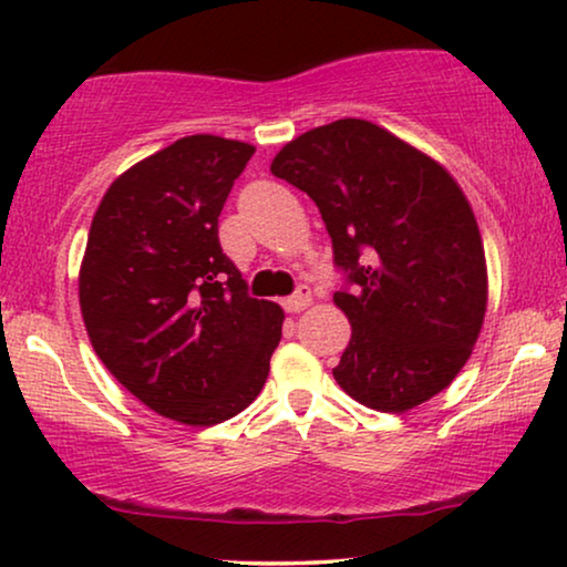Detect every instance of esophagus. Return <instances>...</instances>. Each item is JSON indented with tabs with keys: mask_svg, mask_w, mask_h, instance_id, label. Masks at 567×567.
Returning a JSON list of instances; mask_svg holds the SVG:
<instances>
[{
	"mask_svg": "<svg viewBox=\"0 0 567 567\" xmlns=\"http://www.w3.org/2000/svg\"><path fill=\"white\" fill-rule=\"evenodd\" d=\"M309 305H312V291H309L307 286H299L297 293H293V297H289V299L284 301L286 312H291V315L305 312V309H307Z\"/></svg>",
	"mask_w": 567,
	"mask_h": 567,
	"instance_id": "34e87169",
	"label": "esophagus"
}]
</instances>
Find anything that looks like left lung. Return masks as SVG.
Here are the masks:
<instances>
[{
	"label": "left lung",
	"instance_id": "8db88e82",
	"mask_svg": "<svg viewBox=\"0 0 567 567\" xmlns=\"http://www.w3.org/2000/svg\"><path fill=\"white\" fill-rule=\"evenodd\" d=\"M270 173L320 208L351 343L332 369L355 402L405 413L446 390L472 355L487 309L477 219L444 165L361 118L291 138Z\"/></svg>",
	"mask_w": 567,
	"mask_h": 567
}]
</instances>
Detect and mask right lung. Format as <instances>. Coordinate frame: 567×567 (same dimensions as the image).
Masks as SVG:
<instances>
[{"label": "right lung", "mask_w": 567, "mask_h": 567, "mask_svg": "<svg viewBox=\"0 0 567 567\" xmlns=\"http://www.w3.org/2000/svg\"><path fill=\"white\" fill-rule=\"evenodd\" d=\"M255 146L196 134L136 162L100 200L80 307L105 369L154 413L229 421L258 398L284 309L247 297L219 214Z\"/></svg>", "instance_id": "add662e5"}]
</instances>
